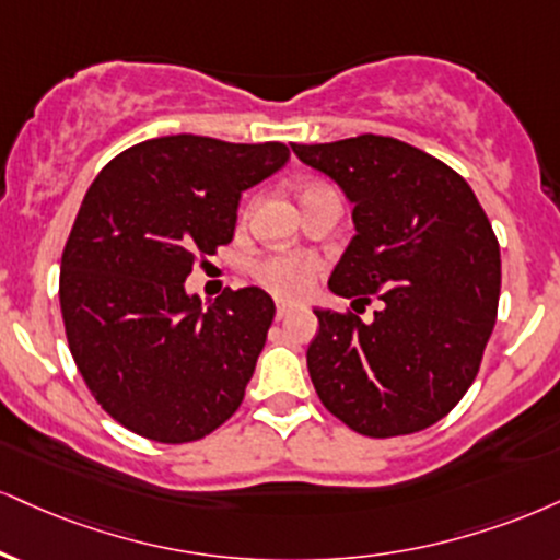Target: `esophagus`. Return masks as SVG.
Instances as JSON below:
<instances>
[{"mask_svg":"<svg viewBox=\"0 0 560 560\" xmlns=\"http://www.w3.org/2000/svg\"><path fill=\"white\" fill-rule=\"evenodd\" d=\"M292 310H294V305H292V302H284V300H279V302H276V318H287V315L289 313H292Z\"/></svg>","mask_w":560,"mask_h":560,"instance_id":"34e87169","label":"esophagus"}]
</instances>
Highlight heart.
<instances>
[{
    "label": "heart",
    "mask_w": 560,
    "mask_h": 560,
    "mask_svg": "<svg viewBox=\"0 0 560 560\" xmlns=\"http://www.w3.org/2000/svg\"><path fill=\"white\" fill-rule=\"evenodd\" d=\"M320 182H307L302 185L300 195L310 190H320ZM255 279L260 281L262 287L271 289L276 294H302L310 284V276H313V262L305 258H294V255H271V258H262L253 266Z\"/></svg>",
    "instance_id": "obj_1"
}]
</instances>
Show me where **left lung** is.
Listing matches in <instances>:
<instances>
[{"label": "left lung", "instance_id": "obj_1", "mask_svg": "<svg viewBox=\"0 0 560 560\" xmlns=\"http://www.w3.org/2000/svg\"><path fill=\"white\" fill-rule=\"evenodd\" d=\"M352 203L354 237L328 287L373 320L315 307L307 370L323 407L370 438L425 430L472 386L495 326L501 250L472 187L383 135L298 145Z\"/></svg>", "mask_w": 560, "mask_h": 560}]
</instances>
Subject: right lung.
Segmentation results:
<instances>
[{
  "instance_id": "right-lung-1",
  "label": "right lung",
  "mask_w": 560,
  "mask_h": 560,
  "mask_svg": "<svg viewBox=\"0 0 560 560\" xmlns=\"http://www.w3.org/2000/svg\"><path fill=\"white\" fill-rule=\"evenodd\" d=\"M287 161L284 143L166 135L93 179L62 253L59 305L72 360L119 425L190 443L237 412L273 300L245 287L203 307L185 279L232 242L242 192Z\"/></svg>"
}]
</instances>
